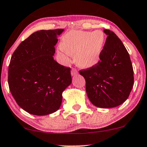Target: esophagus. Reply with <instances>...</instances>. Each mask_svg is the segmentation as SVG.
Segmentation results:
<instances>
[{
  "label": "esophagus",
  "instance_id": "esophagus-1",
  "mask_svg": "<svg viewBox=\"0 0 147 147\" xmlns=\"http://www.w3.org/2000/svg\"><path fill=\"white\" fill-rule=\"evenodd\" d=\"M78 73V71H77V70L76 68H72L71 70V75L72 76H75L77 75V74Z\"/></svg>",
  "mask_w": 147,
  "mask_h": 147
}]
</instances>
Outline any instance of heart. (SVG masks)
Masks as SVG:
<instances>
[{"label":"heart","instance_id":"obj_1","mask_svg":"<svg viewBox=\"0 0 147 147\" xmlns=\"http://www.w3.org/2000/svg\"><path fill=\"white\" fill-rule=\"evenodd\" d=\"M104 42L105 37L100 31H71L63 36L61 47L67 53L75 55L79 66L90 68L99 61Z\"/></svg>","mask_w":147,"mask_h":147}]
</instances>
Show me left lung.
I'll return each instance as SVG.
<instances>
[{
  "label": "left lung",
  "instance_id": "left-lung-1",
  "mask_svg": "<svg viewBox=\"0 0 147 147\" xmlns=\"http://www.w3.org/2000/svg\"><path fill=\"white\" fill-rule=\"evenodd\" d=\"M107 35L95 66L79 71L86 80L87 95L94 105L111 108L127 99L134 85V70L129 55L121 40L113 31Z\"/></svg>",
  "mask_w": 147,
  "mask_h": 147
}]
</instances>
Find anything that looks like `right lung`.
I'll return each instance as SVG.
<instances>
[{
	"mask_svg": "<svg viewBox=\"0 0 147 147\" xmlns=\"http://www.w3.org/2000/svg\"><path fill=\"white\" fill-rule=\"evenodd\" d=\"M63 29L41 30L21 42L12 55L8 70L10 92L21 108L45 116L58 110L62 92L72 83L70 68L53 59L57 35Z\"/></svg>",
	"mask_w": 147,
	"mask_h": 147,
	"instance_id": "right-lung-1",
	"label": "right lung"
}]
</instances>
